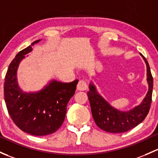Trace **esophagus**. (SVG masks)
Listing matches in <instances>:
<instances>
[{"instance_id":"34e87169","label":"esophagus","mask_w":158,"mask_h":158,"mask_svg":"<svg viewBox=\"0 0 158 158\" xmlns=\"http://www.w3.org/2000/svg\"><path fill=\"white\" fill-rule=\"evenodd\" d=\"M88 89V84L85 81L80 80L77 85L78 91H85Z\"/></svg>"}]
</instances>
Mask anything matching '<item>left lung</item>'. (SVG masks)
<instances>
[{
	"mask_svg": "<svg viewBox=\"0 0 158 158\" xmlns=\"http://www.w3.org/2000/svg\"><path fill=\"white\" fill-rule=\"evenodd\" d=\"M147 66V80L149 89L145 99L135 108L123 112L111 107L97 92L94 85L90 84L88 98L90 102L93 118L96 125L102 130L111 133H121L133 129L147 117L151 107L153 90V77L146 58L142 55Z\"/></svg>",
	"mask_w": 158,
	"mask_h": 158,
	"instance_id": "1",
	"label": "left lung"
}]
</instances>
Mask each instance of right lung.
I'll use <instances>...</instances> for the list:
<instances>
[{
    "instance_id": "right-lung-1",
    "label": "right lung",
    "mask_w": 158,
    "mask_h": 158,
    "mask_svg": "<svg viewBox=\"0 0 158 158\" xmlns=\"http://www.w3.org/2000/svg\"><path fill=\"white\" fill-rule=\"evenodd\" d=\"M31 45L19 51L9 65L5 76L4 100L11 119L21 130L42 136L54 133L62 126L67 104L79 80L68 83L54 80L39 92H23L18 86L16 71L21 60L32 50Z\"/></svg>"
}]
</instances>
